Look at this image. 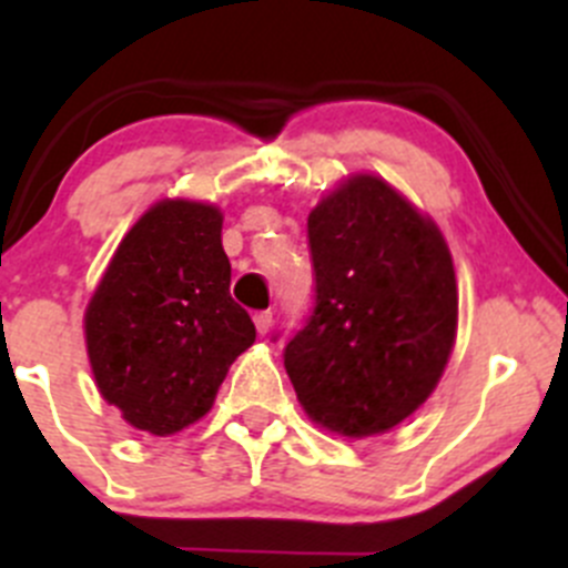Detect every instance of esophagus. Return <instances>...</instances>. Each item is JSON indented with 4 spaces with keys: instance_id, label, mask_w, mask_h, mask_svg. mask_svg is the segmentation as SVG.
Here are the masks:
<instances>
[{
    "instance_id": "obj_1",
    "label": "esophagus",
    "mask_w": 568,
    "mask_h": 568,
    "mask_svg": "<svg viewBox=\"0 0 568 568\" xmlns=\"http://www.w3.org/2000/svg\"><path fill=\"white\" fill-rule=\"evenodd\" d=\"M272 313L268 311H261V313H255V326H257V332H261V335H266L268 329H272Z\"/></svg>"
}]
</instances>
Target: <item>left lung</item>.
Segmentation results:
<instances>
[{"label":"left lung","instance_id":"obj_1","mask_svg":"<svg viewBox=\"0 0 568 568\" xmlns=\"http://www.w3.org/2000/svg\"><path fill=\"white\" fill-rule=\"evenodd\" d=\"M316 307L285 346L296 398L318 426L374 437L437 387L456 341L454 257L387 181L352 175L307 216Z\"/></svg>","mask_w":568,"mask_h":568}]
</instances>
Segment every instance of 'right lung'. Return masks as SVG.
<instances>
[{
	"label": "right lung",
	"instance_id": "1",
	"mask_svg": "<svg viewBox=\"0 0 568 568\" xmlns=\"http://www.w3.org/2000/svg\"><path fill=\"white\" fill-rule=\"evenodd\" d=\"M95 385L123 420L156 437L214 406L255 324L231 296L222 211L194 200L151 205L114 250L84 313Z\"/></svg>",
	"mask_w": 568,
	"mask_h": 568
}]
</instances>
